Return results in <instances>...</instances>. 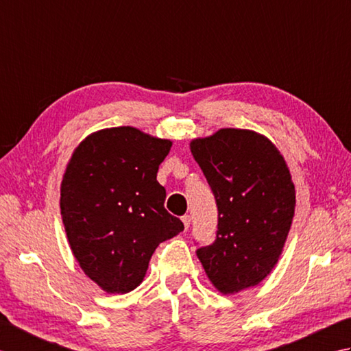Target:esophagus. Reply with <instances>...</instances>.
Segmentation results:
<instances>
[{
    "instance_id": "1",
    "label": "esophagus",
    "mask_w": 351,
    "mask_h": 351,
    "mask_svg": "<svg viewBox=\"0 0 351 351\" xmlns=\"http://www.w3.org/2000/svg\"><path fill=\"white\" fill-rule=\"evenodd\" d=\"M182 221H183L184 227L189 228V226H191V217H189V215H183V217H182Z\"/></svg>"
}]
</instances>
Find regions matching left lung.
I'll list each match as a JSON object with an SVG mask.
<instances>
[{
	"mask_svg": "<svg viewBox=\"0 0 351 351\" xmlns=\"http://www.w3.org/2000/svg\"><path fill=\"white\" fill-rule=\"evenodd\" d=\"M191 152L215 195L217 238L197 248L213 286L234 294L261 283L282 254L295 210V188L280 152L262 136L221 128Z\"/></svg>",
	"mask_w": 351,
	"mask_h": 351,
	"instance_id": "obj_1",
	"label": "left lung"
}]
</instances>
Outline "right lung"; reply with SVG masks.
<instances>
[{"instance_id":"obj_1","label":"right lung","mask_w":351,"mask_h":351,"mask_svg":"<svg viewBox=\"0 0 351 351\" xmlns=\"http://www.w3.org/2000/svg\"><path fill=\"white\" fill-rule=\"evenodd\" d=\"M173 142L133 127L88 136L60 186V213L71 250L90 280L125 294L144 280L160 242L184 226L165 209L157 169Z\"/></svg>"}]
</instances>
